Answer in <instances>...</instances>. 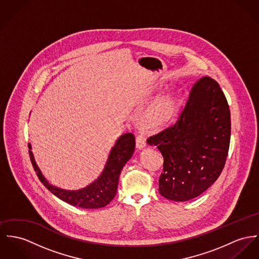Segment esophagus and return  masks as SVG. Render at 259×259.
I'll list each match as a JSON object with an SVG mask.
<instances>
[{
	"mask_svg": "<svg viewBox=\"0 0 259 259\" xmlns=\"http://www.w3.org/2000/svg\"><path fill=\"white\" fill-rule=\"evenodd\" d=\"M146 147V140L144 139L143 136H138L136 138V148L138 150H142Z\"/></svg>",
	"mask_w": 259,
	"mask_h": 259,
	"instance_id": "1",
	"label": "esophagus"
}]
</instances>
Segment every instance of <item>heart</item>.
<instances>
[{"label":"heart","mask_w":259,"mask_h":259,"mask_svg":"<svg viewBox=\"0 0 259 259\" xmlns=\"http://www.w3.org/2000/svg\"><path fill=\"white\" fill-rule=\"evenodd\" d=\"M179 99L176 96H167L155 102L145 113L144 122L152 129L159 130L169 126L179 113Z\"/></svg>","instance_id":"heart-1"}]
</instances>
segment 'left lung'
Here are the masks:
<instances>
[{
    "label": "left lung",
    "instance_id": "obj_1",
    "mask_svg": "<svg viewBox=\"0 0 259 259\" xmlns=\"http://www.w3.org/2000/svg\"><path fill=\"white\" fill-rule=\"evenodd\" d=\"M230 140L228 101L216 80L203 77L192 87L178 122L148 139L163 157L159 194L183 202L206 191L225 166Z\"/></svg>",
    "mask_w": 259,
    "mask_h": 259
}]
</instances>
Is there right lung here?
I'll list each match as a JSON object with an SVG mask.
<instances>
[{"instance_id":"1","label":"right lung","mask_w":259,"mask_h":259,"mask_svg":"<svg viewBox=\"0 0 259 259\" xmlns=\"http://www.w3.org/2000/svg\"><path fill=\"white\" fill-rule=\"evenodd\" d=\"M28 149L31 163L38 179L51 193L73 206L84 209H99L109 204L115 197L120 172L126 162L131 159L135 150V137L132 133L121 135L111 148L100 177L78 190H67L51 184L40 170L31 151L30 143L28 144Z\"/></svg>"}]
</instances>
